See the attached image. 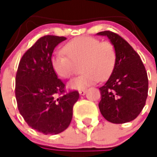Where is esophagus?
Listing matches in <instances>:
<instances>
[{
    "label": "esophagus",
    "instance_id": "34e87169",
    "mask_svg": "<svg viewBox=\"0 0 157 157\" xmlns=\"http://www.w3.org/2000/svg\"><path fill=\"white\" fill-rule=\"evenodd\" d=\"M86 92V90H85V89H82V90H79V94L81 95V96H84Z\"/></svg>",
    "mask_w": 157,
    "mask_h": 157
}]
</instances>
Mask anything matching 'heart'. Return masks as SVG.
Listing matches in <instances>:
<instances>
[{
	"instance_id": "heart-1",
	"label": "heart",
	"mask_w": 157,
	"mask_h": 157,
	"mask_svg": "<svg viewBox=\"0 0 157 157\" xmlns=\"http://www.w3.org/2000/svg\"><path fill=\"white\" fill-rule=\"evenodd\" d=\"M61 54L51 58V65L56 75L61 79L70 78L80 64L82 74L72 79L68 86L74 90H82L99 80L110 76L117 62V51L110 41H99L90 36L76 37L62 47Z\"/></svg>"
}]
</instances>
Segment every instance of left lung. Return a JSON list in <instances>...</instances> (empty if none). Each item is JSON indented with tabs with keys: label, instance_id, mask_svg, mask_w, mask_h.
<instances>
[{
	"label": "left lung",
	"instance_id": "obj_1",
	"mask_svg": "<svg viewBox=\"0 0 157 157\" xmlns=\"http://www.w3.org/2000/svg\"><path fill=\"white\" fill-rule=\"evenodd\" d=\"M98 36H107L117 51L116 66L104 86L99 88V109L105 120L122 124L136 119L145 106L148 95L146 68L132 46L110 31Z\"/></svg>",
	"mask_w": 157,
	"mask_h": 157
}]
</instances>
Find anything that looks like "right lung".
I'll return each instance as SVG.
<instances>
[{
	"mask_svg": "<svg viewBox=\"0 0 157 157\" xmlns=\"http://www.w3.org/2000/svg\"><path fill=\"white\" fill-rule=\"evenodd\" d=\"M64 36H44L27 50L16 75V98L20 114L32 129L45 135L61 133L69 126L77 90L66 92L65 84L51 65L53 51Z\"/></svg>",
	"mask_w": 157,
	"mask_h": 157,
	"instance_id": "obj_1",
	"label": "right lung"
}]
</instances>
